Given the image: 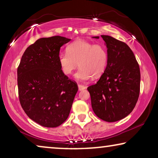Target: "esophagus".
<instances>
[{
    "label": "esophagus",
    "mask_w": 158,
    "mask_h": 158,
    "mask_svg": "<svg viewBox=\"0 0 158 158\" xmlns=\"http://www.w3.org/2000/svg\"><path fill=\"white\" fill-rule=\"evenodd\" d=\"M85 86L81 85V84H78V90H83L84 89H85Z\"/></svg>",
    "instance_id": "1"
}]
</instances>
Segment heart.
I'll return each instance as SVG.
<instances>
[{"label": "heart", "instance_id": "1", "mask_svg": "<svg viewBox=\"0 0 158 158\" xmlns=\"http://www.w3.org/2000/svg\"><path fill=\"white\" fill-rule=\"evenodd\" d=\"M67 52L58 55V62L64 75L72 74L77 67L75 79L86 81L94 76L101 77L105 72L108 63V52L106 47L100 44L83 40L75 41L67 47Z\"/></svg>", "mask_w": 158, "mask_h": 158}]
</instances>
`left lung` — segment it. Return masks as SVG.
<instances>
[{
	"label": "left lung",
	"mask_w": 158,
	"mask_h": 158,
	"mask_svg": "<svg viewBox=\"0 0 158 158\" xmlns=\"http://www.w3.org/2000/svg\"><path fill=\"white\" fill-rule=\"evenodd\" d=\"M101 37L107 47V66L98 81L88 90L95 114L105 122H114L133 111L139 95L140 70L126 43L110 36Z\"/></svg>",
	"instance_id": "8db88e82"
}]
</instances>
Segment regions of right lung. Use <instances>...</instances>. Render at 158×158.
I'll use <instances>...</instances> for the list:
<instances>
[{
  "label": "right lung",
  "mask_w": 158,
  "mask_h": 158,
  "mask_svg": "<svg viewBox=\"0 0 158 158\" xmlns=\"http://www.w3.org/2000/svg\"><path fill=\"white\" fill-rule=\"evenodd\" d=\"M70 39L41 38L26 49L17 70L19 97L29 117L41 126L57 127L68 118L77 85L60 68V47Z\"/></svg>",
  "instance_id": "1"
}]
</instances>
